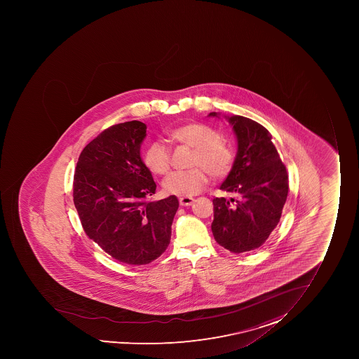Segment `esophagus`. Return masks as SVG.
<instances>
[{
	"mask_svg": "<svg viewBox=\"0 0 359 359\" xmlns=\"http://www.w3.org/2000/svg\"><path fill=\"white\" fill-rule=\"evenodd\" d=\"M179 203L182 206H191L194 203V199L191 196H182V198H179Z\"/></svg>",
	"mask_w": 359,
	"mask_h": 359,
	"instance_id": "esophagus-1",
	"label": "esophagus"
}]
</instances>
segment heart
I'll use <instances>...</instances> for the list:
<instances>
[{"label": "heart", "instance_id": "b5f03b06", "mask_svg": "<svg viewBox=\"0 0 359 359\" xmlns=\"http://www.w3.org/2000/svg\"><path fill=\"white\" fill-rule=\"evenodd\" d=\"M174 142L185 144L194 149L192 165L189 170H175L163 180V189L173 196H194L208 182L206 170L213 177H224L229 173L233 163L231 149L221 142L215 130L199 123H189L170 132ZM144 163L153 174H166L170 166V149L165 144L153 142L144 154ZM207 169L205 170L201 166Z\"/></svg>", "mask_w": 359, "mask_h": 359}]
</instances>
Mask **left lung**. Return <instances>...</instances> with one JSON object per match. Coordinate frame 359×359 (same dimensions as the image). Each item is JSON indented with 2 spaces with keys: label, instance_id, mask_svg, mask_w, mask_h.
I'll return each instance as SVG.
<instances>
[{
  "label": "left lung",
  "instance_id": "obj_1",
  "mask_svg": "<svg viewBox=\"0 0 359 359\" xmlns=\"http://www.w3.org/2000/svg\"><path fill=\"white\" fill-rule=\"evenodd\" d=\"M208 116L221 118L217 112ZM222 117L233 128L238 152L220 189L236 199L213 200L212 231L219 245L240 254L259 248L269 238L280 221L289 184L268 130L242 116Z\"/></svg>",
  "mask_w": 359,
  "mask_h": 359
}]
</instances>
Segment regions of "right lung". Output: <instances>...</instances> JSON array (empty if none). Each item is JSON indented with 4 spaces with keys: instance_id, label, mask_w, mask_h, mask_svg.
I'll use <instances>...</instances> for the list:
<instances>
[{
    "instance_id": "obj_1",
    "label": "right lung",
    "mask_w": 359,
    "mask_h": 359,
    "mask_svg": "<svg viewBox=\"0 0 359 359\" xmlns=\"http://www.w3.org/2000/svg\"><path fill=\"white\" fill-rule=\"evenodd\" d=\"M146 125H114L84 147L74 177V203L86 235L128 266L158 259L170 245L177 196L146 203L156 182L140 156Z\"/></svg>"
}]
</instances>
